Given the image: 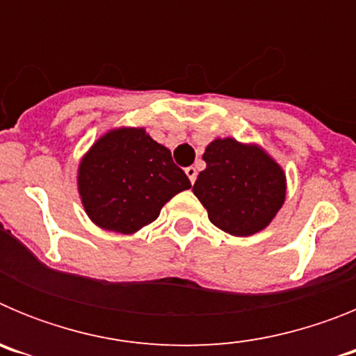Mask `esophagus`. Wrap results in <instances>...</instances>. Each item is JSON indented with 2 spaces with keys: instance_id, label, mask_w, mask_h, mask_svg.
<instances>
[{
  "instance_id": "1",
  "label": "esophagus",
  "mask_w": 356,
  "mask_h": 356,
  "mask_svg": "<svg viewBox=\"0 0 356 356\" xmlns=\"http://www.w3.org/2000/svg\"><path fill=\"white\" fill-rule=\"evenodd\" d=\"M185 172H187V176H188V180H191V184H194V181H196V176H197L196 168H193V165H191V168L185 169Z\"/></svg>"
}]
</instances>
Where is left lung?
Segmentation results:
<instances>
[{"mask_svg":"<svg viewBox=\"0 0 356 356\" xmlns=\"http://www.w3.org/2000/svg\"><path fill=\"white\" fill-rule=\"evenodd\" d=\"M207 169L193 193L212 225L235 237L266 228L285 201V175L259 146L216 139L205 149Z\"/></svg>","mask_w":356,"mask_h":356,"instance_id":"obj_1","label":"left lung"}]
</instances>
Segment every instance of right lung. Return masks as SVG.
Here are the masks:
<instances>
[{
  "label": "right lung",
  "instance_id": "1",
  "mask_svg": "<svg viewBox=\"0 0 356 356\" xmlns=\"http://www.w3.org/2000/svg\"><path fill=\"white\" fill-rule=\"evenodd\" d=\"M191 188L171 151L144 128H119L97 140L78 169L87 216L99 228L134 234L159 217L162 207Z\"/></svg>",
  "mask_w": 356,
  "mask_h": 356
}]
</instances>
